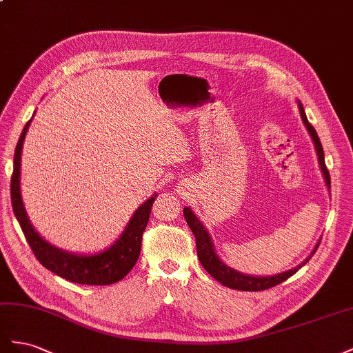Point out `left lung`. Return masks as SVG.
<instances>
[{
	"instance_id": "left-lung-1",
	"label": "left lung",
	"mask_w": 353,
	"mask_h": 353,
	"mask_svg": "<svg viewBox=\"0 0 353 353\" xmlns=\"http://www.w3.org/2000/svg\"><path fill=\"white\" fill-rule=\"evenodd\" d=\"M299 105V110H300V117L303 119V124L307 130L309 136L312 137V142H314L316 155H318V163H319V168L322 171V176L325 179V185L330 189V173L325 167V159H324V149H322V145L319 142V137L315 132V128L310 125V123L307 121V117L305 114L303 105H301L300 100H297ZM183 214L185 219L188 221V225L192 230V234L195 235V241H196V253H198V259L201 261V265L204 266V269L208 272V274L213 276L214 279H217L221 285L234 288V290H241V291H261V290H268L270 287H275L281 283H284L285 279H288L291 275H294L296 272L305 266L309 259L315 254V251L319 245H315V248L312 250V253L301 261V263L293 269H290L287 272H281V274L276 275H268V276H257V275H248V274H243L234 268L228 266L223 260L219 257V254L216 253V247L213 239H211L208 230L204 228V225L201 223V220L195 216V213L189 207L183 208Z\"/></svg>"
}]
</instances>
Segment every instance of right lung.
Wrapping results in <instances>:
<instances>
[{
	"label": "right lung",
	"instance_id": "1",
	"mask_svg": "<svg viewBox=\"0 0 353 353\" xmlns=\"http://www.w3.org/2000/svg\"><path fill=\"white\" fill-rule=\"evenodd\" d=\"M32 118L28 121L22 134L17 142L13 161V176H12V204L14 216L22 228L29 247L34 251L37 260L46 269L53 274L62 276L77 284L85 285H109L123 279L130 270L133 269L140 254L142 245V235L148 226L150 210L155 203L157 194L140 205L130 219L123 234L115 243L103 251L93 254L72 253L50 244L39 235L28 217L26 208L23 205L22 194H20V163H22V148L28 128L31 125Z\"/></svg>",
	"mask_w": 353,
	"mask_h": 353
}]
</instances>
